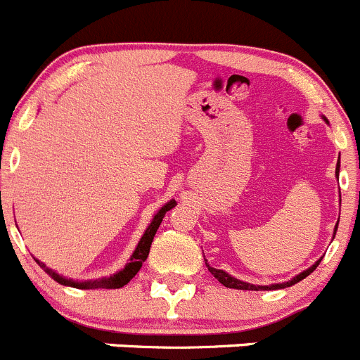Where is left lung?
I'll return each instance as SVG.
<instances>
[{"mask_svg":"<svg viewBox=\"0 0 360 360\" xmlns=\"http://www.w3.org/2000/svg\"><path fill=\"white\" fill-rule=\"evenodd\" d=\"M336 176H340V162L336 163ZM334 230H338V225H336V229H334ZM334 236H336V232H334ZM320 262H322V258H320V260H316L315 264H313L309 269L302 271L301 274H297V276H295V278H292L290 281H285V283H276V285H264V287H262V285H251V283H246V281L236 280V278L230 276L229 273H225V271H221V269L211 267V265H209L207 262H205V265H207L209 273H211L212 276H214L216 280L219 281V283L225 285L226 288H237V290H278V288L292 287V285H295V283H299V281L304 280L306 276H309V274H311L313 271H315V269L319 267Z\"/></svg>","mask_w":360,"mask_h":360,"instance_id":"left-lung-1","label":"left lung"}]
</instances>
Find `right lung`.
Returning a JSON list of instances; mask_svg holds the SVG:
<instances>
[{"instance_id": "right-lung-1", "label": "right lung", "mask_w": 360, "mask_h": 360, "mask_svg": "<svg viewBox=\"0 0 360 360\" xmlns=\"http://www.w3.org/2000/svg\"><path fill=\"white\" fill-rule=\"evenodd\" d=\"M172 207H176V200L167 202V204L163 205L158 212H156L155 218H153V221H151V225L146 229L144 236H142V239L139 240L134 255L130 257V262L124 265V269H121L120 273L112 274V276L100 278V280H89V281H73V280H68V278L59 276V274L54 273L52 269L45 267V264H41L40 260H37L38 265H40L41 269H45V273H47L52 280L58 281L59 285H65V287L86 288V290H89V288L93 290V288H121V287H124V285H127L128 281H130L131 278L139 273V271H141L142 264L146 262V258H148V255H149V250H151V243H153V239H155L156 230H158V226H160V223H162L165 212L170 211Z\"/></svg>"}]
</instances>
